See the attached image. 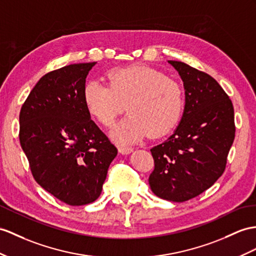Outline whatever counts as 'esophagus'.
<instances>
[{
  "label": "esophagus",
  "mask_w": 256,
  "mask_h": 256,
  "mask_svg": "<svg viewBox=\"0 0 256 256\" xmlns=\"http://www.w3.org/2000/svg\"><path fill=\"white\" fill-rule=\"evenodd\" d=\"M118 151H120V153H122V154H130L134 151V148H129V146H118Z\"/></svg>",
  "instance_id": "esophagus-1"
}]
</instances>
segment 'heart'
<instances>
[{
    "instance_id": "heart-1",
    "label": "heart",
    "mask_w": 256,
    "mask_h": 256,
    "mask_svg": "<svg viewBox=\"0 0 256 256\" xmlns=\"http://www.w3.org/2000/svg\"><path fill=\"white\" fill-rule=\"evenodd\" d=\"M108 84L89 81L84 102L89 115L110 127L126 104L129 114L112 130V138L122 144L152 138L175 128L184 106V90L165 74L148 66L114 68L108 72Z\"/></svg>"
}]
</instances>
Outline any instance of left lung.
<instances>
[{"instance_id":"1","label":"left lung","mask_w":256,"mask_h":256,"mask_svg":"<svg viewBox=\"0 0 256 256\" xmlns=\"http://www.w3.org/2000/svg\"><path fill=\"white\" fill-rule=\"evenodd\" d=\"M168 63L184 82V108L174 134L151 148L155 167L148 184L158 198L184 202L208 190L225 170L236 132L234 106L210 74L182 62Z\"/></svg>"}]
</instances>
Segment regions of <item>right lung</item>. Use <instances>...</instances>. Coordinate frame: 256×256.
Wrapping results in <instances>:
<instances>
[{
	"label": "right lung",
	"mask_w": 256,
	"mask_h": 256,
	"mask_svg": "<svg viewBox=\"0 0 256 256\" xmlns=\"http://www.w3.org/2000/svg\"><path fill=\"white\" fill-rule=\"evenodd\" d=\"M96 64H72L44 74L20 114V146L36 182L72 206L96 200L117 155L84 102L86 78Z\"/></svg>",
	"instance_id": "add662e5"
}]
</instances>
